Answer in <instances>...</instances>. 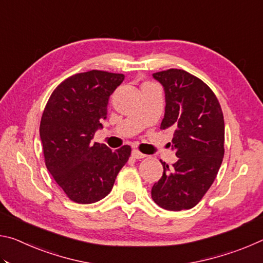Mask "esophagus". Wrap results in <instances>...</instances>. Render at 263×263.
<instances>
[{"label": "esophagus", "mask_w": 263, "mask_h": 263, "mask_svg": "<svg viewBox=\"0 0 263 263\" xmlns=\"http://www.w3.org/2000/svg\"><path fill=\"white\" fill-rule=\"evenodd\" d=\"M132 157L135 159H144V158H146V155L142 154L141 152H139L138 149H133L132 151Z\"/></svg>", "instance_id": "esophagus-1"}]
</instances>
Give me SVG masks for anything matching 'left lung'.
<instances>
[{
  "mask_svg": "<svg viewBox=\"0 0 263 263\" xmlns=\"http://www.w3.org/2000/svg\"><path fill=\"white\" fill-rule=\"evenodd\" d=\"M166 94L160 128H174L173 148L179 158L152 188L153 201L166 210L194 208L210 189L224 158L225 127L219 101L201 79L183 69L154 73Z\"/></svg>",
  "mask_w": 263,
  "mask_h": 263,
  "instance_id": "obj_1",
  "label": "left lung"
}]
</instances>
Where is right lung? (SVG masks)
Wrapping results in <instances>:
<instances>
[{
  "instance_id": "1",
  "label": "right lung",
  "mask_w": 263,
  "mask_h": 263,
  "mask_svg": "<svg viewBox=\"0 0 263 263\" xmlns=\"http://www.w3.org/2000/svg\"><path fill=\"white\" fill-rule=\"evenodd\" d=\"M123 80L124 74L97 69L74 74L53 90L44 109L39 132L45 164L75 203L104 198L131 155L127 145L112 151L92 142L108 116L109 97Z\"/></svg>"
}]
</instances>
